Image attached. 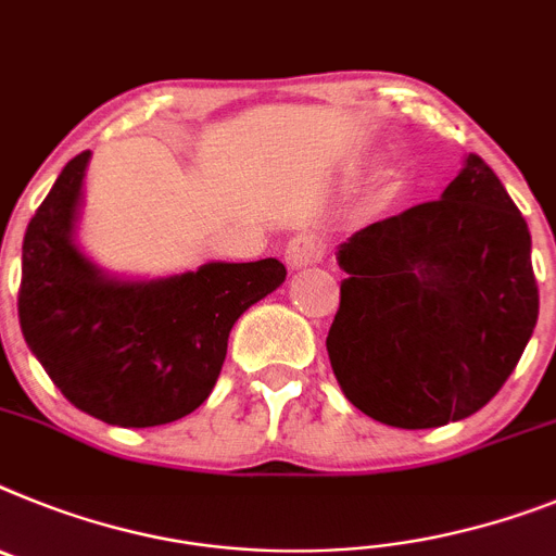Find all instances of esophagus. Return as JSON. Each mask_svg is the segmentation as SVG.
<instances>
[{"label":"esophagus","mask_w":556,"mask_h":556,"mask_svg":"<svg viewBox=\"0 0 556 556\" xmlns=\"http://www.w3.org/2000/svg\"><path fill=\"white\" fill-rule=\"evenodd\" d=\"M324 255V244L317 236L312 232H301L295 239H289L287 244V264L292 269H301V267H309L315 261H320Z\"/></svg>","instance_id":"1"}]
</instances>
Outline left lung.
<instances>
[{
	"mask_svg": "<svg viewBox=\"0 0 556 556\" xmlns=\"http://www.w3.org/2000/svg\"><path fill=\"white\" fill-rule=\"evenodd\" d=\"M337 264L331 368L382 425L425 430L481 410L538 326L529 225L478 154L441 199L354 232Z\"/></svg>",
	"mask_w": 556,
	"mask_h": 556,
	"instance_id": "left-lung-1",
	"label": "left lung"
}]
</instances>
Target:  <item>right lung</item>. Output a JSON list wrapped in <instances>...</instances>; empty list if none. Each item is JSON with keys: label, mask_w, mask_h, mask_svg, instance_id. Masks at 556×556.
<instances>
[{"label": "right lung", "mask_w": 556, "mask_h": 556, "mask_svg": "<svg viewBox=\"0 0 556 556\" xmlns=\"http://www.w3.org/2000/svg\"><path fill=\"white\" fill-rule=\"evenodd\" d=\"M80 151L64 165L22 244L18 324L27 345L78 410L117 427L168 425L211 396L232 324L287 278L278 258L123 281L75 244Z\"/></svg>", "instance_id": "1"}]
</instances>
